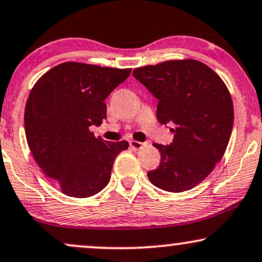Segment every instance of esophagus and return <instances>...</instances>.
Masks as SVG:
<instances>
[{
    "instance_id": "obj_1",
    "label": "esophagus",
    "mask_w": 262,
    "mask_h": 262,
    "mask_svg": "<svg viewBox=\"0 0 262 262\" xmlns=\"http://www.w3.org/2000/svg\"><path fill=\"white\" fill-rule=\"evenodd\" d=\"M129 144H130V147L133 150H140L143 149L145 145H146V143H141V141H137V140H130L129 141Z\"/></svg>"
}]
</instances>
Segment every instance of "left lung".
<instances>
[{
    "label": "left lung",
    "mask_w": 262,
    "mask_h": 262,
    "mask_svg": "<svg viewBox=\"0 0 262 262\" xmlns=\"http://www.w3.org/2000/svg\"><path fill=\"white\" fill-rule=\"evenodd\" d=\"M133 77L159 100L157 121L174 133L169 145L154 144L161 162L147 172L150 182L171 193L196 187L221 161L231 138L234 111L226 84L195 59L135 68Z\"/></svg>",
    "instance_id": "obj_1"
}]
</instances>
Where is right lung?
<instances>
[{
    "mask_svg": "<svg viewBox=\"0 0 262 262\" xmlns=\"http://www.w3.org/2000/svg\"><path fill=\"white\" fill-rule=\"evenodd\" d=\"M118 69L66 62L46 72L30 91L24 127L34 159L63 194L89 198L111 178L116 156L128 141L95 138L90 125L106 118V97L130 74Z\"/></svg>",
    "mask_w": 262,
    "mask_h": 262,
    "instance_id": "1",
    "label": "right lung"
}]
</instances>
